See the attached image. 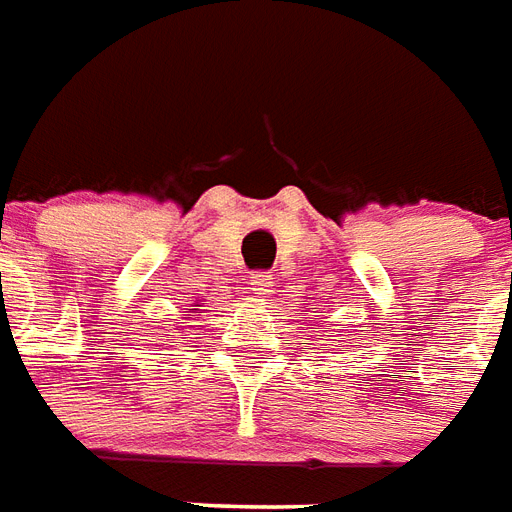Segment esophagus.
Segmentation results:
<instances>
[{"label":"esophagus","instance_id":"esophagus-1","mask_svg":"<svg viewBox=\"0 0 512 512\" xmlns=\"http://www.w3.org/2000/svg\"><path fill=\"white\" fill-rule=\"evenodd\" d=\"M249 285H252L257 295H268L274 282H271V274H266V271H255V274L249 276Z\"/></svg>","mask_w":512,"mask_h":512}]
</instances>
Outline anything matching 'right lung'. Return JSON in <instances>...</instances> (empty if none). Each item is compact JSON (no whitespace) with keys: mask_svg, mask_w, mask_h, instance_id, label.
Masks as SVG:
<instances>
[{"mask_svg":"<svg viewBox=\"0 0 512 512\" xmlns=\"http://www.w3.org/2000/svg\"><path fill=\"white\" fill-rule=\"evenodd\" d=\"M195 314H198V309H195Z\"/></svg>","mask_w":512,"mask_h":512,"instance_id":"right-lung-1","label":"right lung"}]
</instances>
